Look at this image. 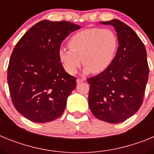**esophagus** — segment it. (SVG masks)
Wrapping results in <instances>:
<instances>
[{
    "mask_svg": "<svg viewBox=\"0 0 154 154\" xmlns=\"http://www.w3.org/2000/svg\"><path fill=\"white\" fill-rule=\"evenodd\" d=\"M84 81H85V79H78L76 80V82H77V84L82 83V82H83Z\"/></svg>",
    "mask_w": 154,
    "mask_h": 154,
    "instance_id": "34e87169",
    "label": "esophagus"
}]
</instances>
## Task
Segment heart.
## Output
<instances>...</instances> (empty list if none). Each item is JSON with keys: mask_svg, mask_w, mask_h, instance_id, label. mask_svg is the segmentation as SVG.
<instances>
[{"mask_svg": "<svg viewBox=\"0 0 154 154\" xmlns=\"http://www.w3.org/2000/svg\"><path fill=\"white\" fill-rule=\"evenodd\" d=\"M69 45L70 48L58 49V58L67 72L75 74L82 60L85 74L100 73L112 64L119 40L112 30L91 28L73 35Z\"/></svg>", "mask_w": 154, "mask_h": 154, "instance_id": "obj_1", "label": "heart"}]
</instances>
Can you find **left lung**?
<instances>
[{"mask_svg":"<svg viewBox=\"0 0 154 154\" xmlns=\"http://www.w3.org/2000/svg\"><path fill=\"white\" fill-rule=\"evenodd\" d=\"M100 24L112 25L119 47L112 64L97 75L88 79L89 106L97 119L119 123L140 108L149 76L146 51L135 31L118 19Z\"/></svg>","mask_w":154,"mask_h":154,"instance_id":"8db88e82","label":"left lung"}]
</instances>
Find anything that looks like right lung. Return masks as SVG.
<instances>
[{"label": "right lung", "instance_id": "obj_1", "mask_svg": "<svg viewBox=\"0 0 154 154\" xmlns=\"http://www.w3.org/2000/svg\"><path fill=\"white\" fill-rule=\"evenodd\" d=\"M81 28L69 21L43 20L31 27L15 45L8 69L12 103L32 122L55 120L63 113L76 79L58 58L62 41Z\"/></svg>", "mask_w": 154, "mask_h": 154}]
</instances>
